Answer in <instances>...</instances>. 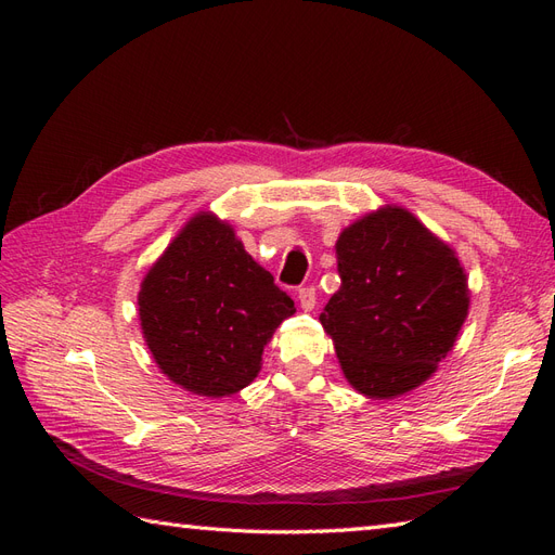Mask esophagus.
<instances>
[{"label": "esophagus", "instance_id": "1", "mask_svg": "<svg viewBox=\"0 0 555 555\" xmlns=\"http://www.w3.org/2000/svg\"><path fill=\"white\" fill-rule=\"evenodd\" d=\"M298 304L306 312H310L317 306V292L314 287H300L298 289Z\"/></svg>", "mask_w": 555, "mask_h": 555}]
</instances>
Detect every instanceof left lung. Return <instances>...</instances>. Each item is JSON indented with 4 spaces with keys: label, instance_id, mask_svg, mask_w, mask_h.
Instances as JSON below:
<instances>
[{
    "label": "left lung",
    "instance_id": "obj_1",
    "mask_svg": "<svg viewBox=\"0 0 555 555\" xmlns=\"http://www.w3.org/2000/svg\"><path fill=\"white\" fill-rule=\"evenodd\" d=\"M340 289L319 314L347 382L384 400L416 389L449 354L467 317L463 266L400 206L349 224L338 243Z\"/></svg>",
    "mask_w": 555,
    "mask_h": 555
}]
</instances>
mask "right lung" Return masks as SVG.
<instances>
[{"label": "right lung", "mask_w": 555, "mask_h": 555, "mask_svg": "<svg viewBox=\"0 0 555 555\" xmlns=\"http://www.w3.org/2000/svg\"><path fill=\"white\" fill-rule=\"evenodd\" d=\"M296 312L233 229L198 212L141 282L139 317L159 371L196 396L238 393L275 328Z\"/></svg>", "instance_id": "1"}]
</instances>
